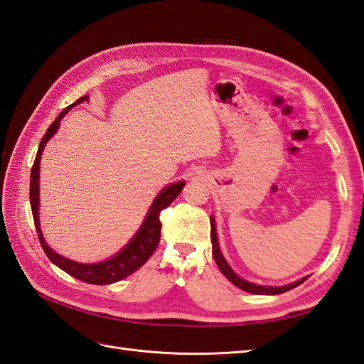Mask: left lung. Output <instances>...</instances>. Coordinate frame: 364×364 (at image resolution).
Instances as JSON below:
<instances>
[{"label": "left lung", "mask_w": 364, "mask_h": 364, "mask_svg": "<svg viewBox=\"0 0 364 364\" xmlns=\"http://www.w3.org/2000/svg\"><path fill=\"white\" fill-rule=\"evenodd\" d=\"M211 240H213V257H214V259L217 262L220 272H222L225 277L235 285V287L245 290L247 293H252V294H281V293H285V291H289V290L297 287V285H301L308 278V277H305V278L296 281V282H291L289 285H282V287H273V285H258V284L249 282V281L243 279L241 277H238V274L232 270V267L229 266L228 261L225 259L222 250H220L214 215H211Z\"/></svg>", "instance_id": "obj_1"}]
</instances>
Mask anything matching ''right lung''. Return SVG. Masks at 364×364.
Segmentation results:
<instances>
[{
    "label": "right lung",
    "instance_id": "1",
    "mask_svg": "<svg viewBox=\"0 0 364 364\" xmlns=\"http://www.w3.org/2000/svg\"><path fill=\"white\" fill-rule=\"evenodd\" d=\"M90 100V95H83L75 103L68 106L65 111L60 112V115L53 121L51 126L48 127L47 134L43 135L38 153H36V159L35 164H33L31 168V176H30V205H31V213H33V220H35V226L38 230V237H39V243L46 252V255L48 259L56 264L59 269L63 272H67L71 277L80 279L87 284H95V285H107V284H114L121 279L127 278L129 274L138 270L141 266H144L146 261L153 255V252L156 250L159 245V238H161V222H159V214L164 208L170 206V203L179 196L182 188L185 186V181L170 183L159 191V194L155 197L153 200L149 213L144 218V222L141 223L139 229L135 232V235L130 238L129 243L118 250L114 257L107 258L100 262H77L70 258H65L59 253L54 252L48 245L46 238L42 235L41 230V223H39V170H41V156L43 147H46L47 142L56 135V132L60 126V119L67 115L71 107L75 105H80L83 102Z\"/></svg>",
    "mask_w": 364,
    "mask_h": 364
}]
</instances>
